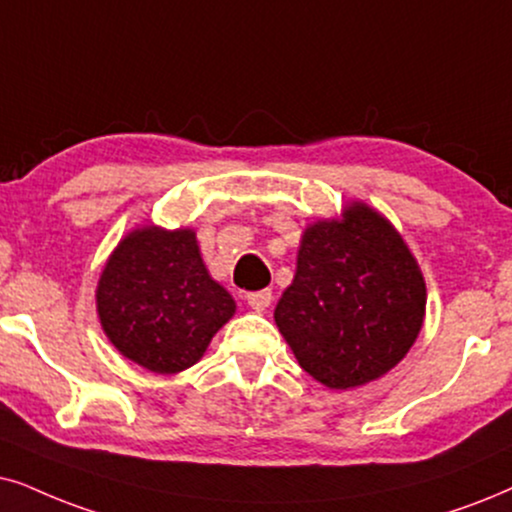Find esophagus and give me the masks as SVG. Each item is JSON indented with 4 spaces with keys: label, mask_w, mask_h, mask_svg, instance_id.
<instances>
[{
    "label": "esophagus",
    "mask_w": 512,
    "mask_h": 512,
    "mask_svg": "<svg viewBox=\"0 0 512 512\" xmlns=\"http://www.w3.org/2000/svg\"><path fill=\"white\" fill-rule=\"evenodd\" d=\"M245 300H248L252 309L262 312V309H267L271 304V290H257V293H248L245 295Z\"/></svg>",
    "instance_id": "obj_1"
}]
</instances>
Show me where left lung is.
Listing matches in <instances>:
<instances>
[{"label": "left lung", "mask_w": 512, "mask_h": 512, "mask_svg": "<svg viewBox=\"0 0 512 512\" xmlns=\"http://www.w3.org/2000/svg\"><path fill=\"white\" fill-rule=\"evenodd\" d=\"M425 316V281L399 231L366 203L307 226L276 326L300 366L331 390L385 375Z\"/></svg>", "instance_id": "left-lung-1"}]
</instances>
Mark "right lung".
<instances>
[{
  "label": "right lung",
  "mask_w": 512,
  "mask_h": 512,
  "mask_svg": "<svg viewBox=\"0 0 512 512\" xmlns=\"http://www.w3.org/2000/svg\"><path fill=\"white\" fill-rule=\"evenodd\" d=\"M96 312L122 357L172 375L203 357L236 302L205 269L196 231L141 226L108 257Z\"/></svg>",
  "instance_id": "1"
}]
</instances>
